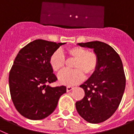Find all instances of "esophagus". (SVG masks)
<instances>
[{"mask_svg": "<svg viewBox=\"0 0 134 134\" xmlns=\"http://www.w3.org/2000/svg\"><path fill=\"white\" fill-rule=\"evenodd\" d=\"M72 90H73V87H71V86H67V91L69 92V91H71Z\"/></svg>", "mask_w": 134, "mask_h": 134, "instance_id": "obj_1", "label": "esophagus"}]
</instances>
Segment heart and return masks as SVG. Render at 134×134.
Listing matches in <instances>:
<instances>
[{"instance_id":"b5f03b06","label":"heart","mask_w":134,"mask_h":134,"mask_svg":"<svg viewBox=\"0 0 134 134\" xmlns=\"http://www.w3.org/2000/svg\"><path fill=\"white\" fill-rule=\"evenodd\" d=\"M68 59L75 60L71 71H65L59 77L60 83L65 85H75L84 79L92 75L97 70L99 58L93 51H88L85 48L79 46L68 47L65 51ZM49 65L53 71L60 73L65 65V59L60 51H55L51 55Z\"/></svg>"}]
</instances>
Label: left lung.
<instances>
[{
  "instance_id": "8db88e82",
  "label": "left lung",
  "mask_w": 134,
  "mask_h": 134,
  "mask_svg": "<svg viewBox=\"0 0 134 134\" xmlns=\"http://www.w3.org/2000/svg\"><path fill=\"white\" fill-rule=\"evenodd\" d=\"M82 47L93 49L98 56L96 71L80 87L85 96L76 102L81 118L91 124H99L109 119L119 107L126 87V76L122 61L109 44L96 41L78 43Z\"/></svg>"
}]
</instances>
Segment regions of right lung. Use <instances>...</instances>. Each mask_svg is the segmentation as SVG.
Instances as JSON below:
<instances>
[{
	"instance_id": "1",
	"label": "right lung",
	"mask_w": 134,
	"mask_h": 134,
	"mask_svg": "<svg viewBox=\"0 0 134 134\" xmlns=\"http://www.w3.org/2000/svg\"><path fill=\"white\" fill-rule=\"evenodd\" d=\"M65 43L43 39L31 42L19 51L9 73L12 101L23 116L40 120L51 114L66 87L49 85L57 80L49 65V59Z\"/></svg>"
}]
</instances>
